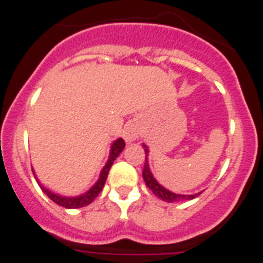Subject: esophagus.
<instances>
[{
    "instance_id": "34e87169",
    "label": "esophagus",
    "mask_w": 263,
    "mask_h": 263,
    "mask_svg": "<svg viewBox=\"0 0 263 263\" xmlns=\"http://www.w3.org/2000/svg\"><path fill=\"white\" fill-rule=\"evenodd\" d=\"M139 137V127L138 125L134 124V122H130L125 126L124 129V138L127 142H132V141H136Z\"/></svg>"
}]
</instances>
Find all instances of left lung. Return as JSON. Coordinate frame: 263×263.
I'll return each instance as SVG.
<instances>
[{
  "instance_id": "obj_1",
  "label": "left lung",
  "mask_w": 263,
  "mask_h": 263,
  "mask_svg": "<svg viewBox=\"0 0 263 263\" xmlns=\"http://www.w3.org/2000/svg\"><path fill=\"white\" fill-rule=\"evenodd\" d=\"M147 148L145 150V164H143V170H142V176L143 180H145L146 185H147L150 190L153 191V194L155 196H158L159 199H162L163 201H167V203H176V201H182V200H190V199H194V197L199 196L201 194H195V195H178V194H173V192H170L168 190L163 188L159 183L157 182L154 179V176L152 175L150 173V168H148V163H147Z\"/></svg>"
}]
</instances>
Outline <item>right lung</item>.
<instances>
[{
    "label": "right lung",
    "mask_w": 263,
    "mask_h": 263,
    "mask_svg": "<svg viewBox=\"0 0 263 263\" xmlns=\"http://www.w3.org/2000/svg\"><path fill=\"white\" fill-rule=\"evenodd\" d=\"M124 147H125L124 139L120 138V139H117V141H115V143L111 145L109 159H108V162H106L105 167L103 168V171H101L100 179L97 180L96 184H95L93 187L90 188L89 191L87 192V194L81 195V196H78V197H64V196H59V195L52 194V192L48 191L47 188H45L43 185H41V188L43 190V192H45V194L50 197L51 200L53 201V203H57L58 205H60V206H64V208L75 210V208H81V206L88 205V204H90L92 201L95 200V199H96L97 195H99L100 192L103 191L104 184H105L106 178H108L109 170H110L111 164H113V162H115L116 158H117L118 155H120V153L124 150Z\"/></svg>",
    "instance_id": "1"
}]
</instances>
